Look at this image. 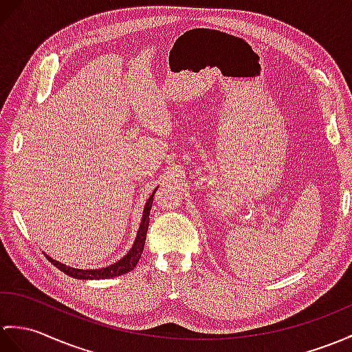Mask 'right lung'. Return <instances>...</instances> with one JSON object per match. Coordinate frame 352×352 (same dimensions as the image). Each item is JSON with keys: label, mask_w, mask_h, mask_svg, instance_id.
I'll use <instances>...</instances> for the list:
<instances>
[{"label": "right lung", "mask_w": 352, "mask_h": 352, "mask_svg": "<svg viewBox=\"0 0 352 352\" xmlns=\"http://www.w3.org/2000/svg\"><path fill=\"white\" fill-rule=\"evenodd\" d=\"M157 189H154L153 195L150 196V199L146 201L145 208H144V214H142V222L141 226H139V231L136 235V240L133 248L130 249V252L127 255L120 259L118 263L112 264L106 268H99V270H78V268H72L64 265L58 261H55L52 258H49L46 255V258L51 261V264H54L56 268H60L63 273L69 274L72 277H76V279H109V277H116V276H121L127 272H132V270L136 267L139 258H141L142 252H144V246H145V239H146V231H148V223H150V210L153 206V196L156 193Z\"/></svg>", "instance_id": "obj_1"}]
</instances>
